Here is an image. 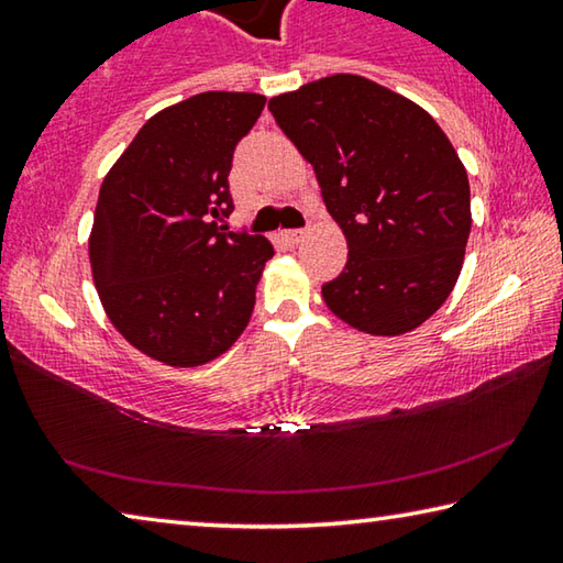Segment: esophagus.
Wrapping results in <instances>:
<instances>
[{
  "mask_svg": "<svg viewBox=\"0 0 563 563\" xmlns=\"http://www.w3.org/2000/svg\"><path fill=\"white\" fill-rule=\"evenodd\" d=\"M283 238H285V241H288V243L298 245V243L302 241V238H305V231H302V228H295V231H283Z\"/></svg>",
  "mask_w": 563,
  "mask_h": 563,
  "instance_id": "obj_1",
  "label": "esophagus"
}]
</instances>
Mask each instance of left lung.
Masks as SVG:
<instances>
[{
  "label": "left lung",
  "instance_id": "obj_1",
  "mask_svg": "<svg viewBox=\"0 0 563 563\" xmlns=\"http://www.w3.org/2000/svg\"><path fill=\"white\" fill-rule=\"evenodd\" d=\"M268 109L316 168L347 263L322 298L367 335H405L460 278L470 180L450 139L415 101L355 74L310 81Z\"/></svg>",
  "mask_w": 563,
  "mask_h": 563
}]
</instances>
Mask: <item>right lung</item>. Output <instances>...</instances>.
I'll use <instances>...</instances> for the list:
<instances>
[{
    "label": "right lung",
    "instance_id": "add662e5",
    "mask_svg": "<svg viewBox=\"0 0 563 563\" xmlns=\"http://www.w3.org/2000/svg\"><path fill=\"white\" fill-rule=\"evenodd\" d=\"M263 107L261 93L206 91L158 111L101 184L89 238L101 305L166 365L223 355L251 320L273 245L218 221L233 213V151Z\"/></svg>",
    "mask_w": 563,
    "mask_h": 563
}]
</instances>
